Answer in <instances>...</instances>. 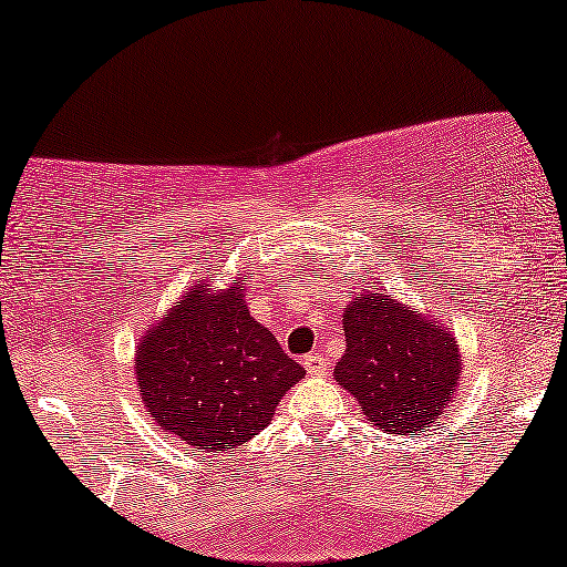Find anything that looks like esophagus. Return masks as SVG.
<instances>
[{
    "instance_id": "34e87169",
    "label": "esophagus",
    "mask_w": 567,
    "mask_h": 567,
    "mask_svg": "<svg viewBox=\"0 0 567 567\" xmlns=\"http://www.w3.org/2000/svg\"><path fill=\"white\" fill-rule=\"evenodd\" d=\"M305 369H307V374H312V377H324L328 374V359L320 353H309L305 359Z\"/></svg>"
}]
</instances>
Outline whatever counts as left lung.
Here are the masks:
<instances>
[{
	"instance_id": "1",
	"label": "left lung",
	"mask_w": 567,
	"mask_h": 567,
	"mask_svg": "<svg viewBox=\"0 0 567 567\" xmlns=\"http://www.w3.org/2000/svg\"><path fill=\"white\" fill-rule=\"evenodd\" d=\"M343 330L348 348L332 374L361 402L363 415L400 436L429 431L462 377L449 330L369 289L346 307Z\"/></svg>"
}]
</instances>
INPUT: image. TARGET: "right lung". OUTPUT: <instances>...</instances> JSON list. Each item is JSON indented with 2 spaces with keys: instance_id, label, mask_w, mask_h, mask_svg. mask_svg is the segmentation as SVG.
<instances>
[{
  "instance_id": "right-lung-1",
  "label": "right lung",
  "mask_w": 567,
  "mask_h": 567,
  "mask_svg": "<svg viewBox=\"0 0 567 567\" xmlns=\"http://www.w3.org/2000/svg\"><path fill=\"white\" fill-rule=\"evenodd\" d=\"M243 286L196 289L136 351L138 392L150 415L185 444L227 452L266 429L305 367L252 320Z\"/></svg>"
}]
</instances>
